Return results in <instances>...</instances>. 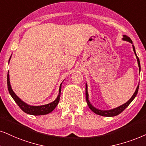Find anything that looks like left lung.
Wrapping results in <instances>:
<instances>
[{
  "label": "left lung",
  "mask_w": 146,
  "mask_h": 146,
  "mask_svg": "<svg viewBox=\"0 0 146 146\" xmlns=\"http://www.w3.org/2000/svg\"><path fill=\"white\" fill-rule=\"evenodd\" d=\"M123 38H122L123 40H125V41H127L130 43L132 44V46H133V49L134 53L135 54L136 58H137V63H138V66H139V71H141V67H140V62H139V59L138 58L137 54H136V52H135V46L133 44V42L132 40H131V38L127 36L126 35H123ZM139 84H138V86L136 88L135 92H134L133 95L132 96L131 98L125 104H123L121 106H119L117 107V108H114L113 109H110V110H100L98 109V108H95L94 106H92V104L90 103V100H89V95H88V85L87 84H86V102L88 103V106L89 108L91 109L92 111H93L94 113H96V114H98V115L100 116H103V117H114V116H117L118 114H119L120 113H121L123 110H124L125 108H127V106H129L131 104V102L135 98L137 94V92H138V89H139Z\"/></svg>",
  "instance_id": "left-lung-1"
}]
</instances>
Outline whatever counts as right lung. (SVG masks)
Segmentation results:
<instances>
[{"label": "right lung", "mask_w": 146, "mask_h": 146, "mask_svg": "<svg viewBox=\"0 0 146 146\" xmlns=\"http://www.w3.org/2000/svg\"><path fill=\"white\" fill-rule=\"evenodd\" d=\"M11 58L10 57L9 60V62L10 61ZM61 84L60 85L59 87V91H58V95L55 100L53 101L49 104L42 105V106H31L26 104L25 102H24L23 100H21L19 97L15 94V93L13 92V90H12L11 86L10 84V79H9V74L8 72V74H7V86H8V90L9 92V94L11 96L13 99L14 100L15 102L17 103V104L19 106V108L23 110V112H25V113L32 114V115H44V114H49L50 112L53 111L55 108H56L57 105H58V102L60 100V91H61Z\"/></svg>", "instance_id": "obj_1"}]
</instances>
